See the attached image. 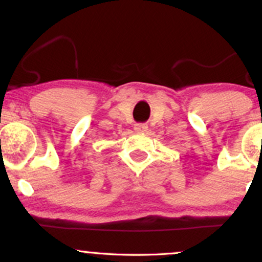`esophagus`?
I'll list each match as a JSON object with an SVG mask.
<instances>
[{"mask_svg":"<svg viewBox=\"0 0 262 262\" xmlns=\"http://www.w3.org/2000/svg\"><path fill=\"white\" fill-rule=\"evenodd\" d=\"M134 130L137 132V133H144V132L148 130V125L144 124V123H137V124L134 125Z\"/></svg>","mask_w":262,"mask_h":262,"instance_id":"1","label":"esophagus"}]
</instances>
